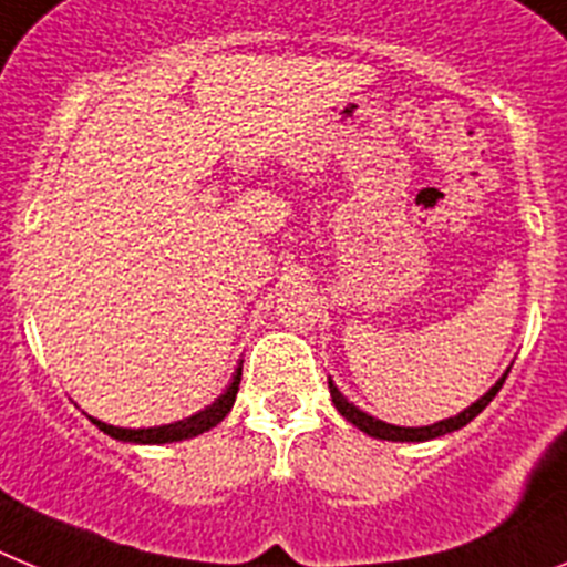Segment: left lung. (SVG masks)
<instances>
[{"instance_id": "8db88e82", "label": "left lung", "mask_w": 567, "mask_h": 567, "mask_svg": "<svg viewBox=\"0 0 567 567\" xmlns=\"http://www.w3.org/2000/svg\"><path fill=\"white\" fill-rule=\"evenodd\" d=\"M506 375H503V379H499L497 384L486 392V395L477 398V401H474L468 410H463L461 415L446 417V421H437V423H432V426H392V423L379 421V417L367 415V412H361L359 406L350 404V401H347V398L339 392V386H336L330 379H328V386H330V398H333L336 410H339L347 421L353 423V426H359L361 432H367V435H372V437H381V441H417L421 443V441H432V437L446 435V432L461 430V426H466L468 421H474V417L481 415V412L492 404V398L499 392V386H503Z\"/></svg>"}]
</instances>
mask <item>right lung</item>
Wrapping results in <instances>:
<instances>
[{
    "label": "right lung",
    "mask_w": 567,
    "mask_h": 567,
    "mask_svg": "<svg viewBox=\"0 0 567 567\" xmlns=\"http://www.w3.org/2000/svg\"><path fill=\"white\" fill-rule=\"evenodd\" d=\"M239 379H243V364L237 367V372H234V379L231 384L226 386V392H223L212 406H206V410L197 412V415L186 417V421L166 423V426H152V430H121V426L101 423L99 417H93V423L110 437H115V441H126V443H175V441H186V437H197L203 435V432L212 430V426H217V423L231 412L234 398H237V390H239Z\"/></svg>",
    "instance_id": "obj_1"
}]
</instances>
